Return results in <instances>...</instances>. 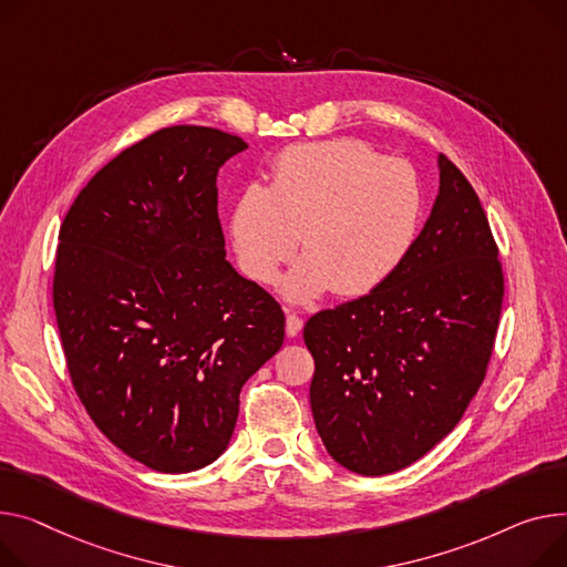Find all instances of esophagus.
<instances>
[{
  "instance_id": "1",
  "label": "esophagus",
  "mask_w": 567,
  "mask_h": 567,
  "mask_svg": "<svg viewBox=\"0 0 567 567\" xmlns=\"http://www.w3.org/2000/svg\"><path fill=\"white\" fill-rule=\"evenodd\" d=\"M285 330H287V337H296L300 330H303V319L296 317V315H287Z\"/></svg>"
}]
</instances>
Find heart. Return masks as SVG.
I'll use <instances>...</instances> for the list:
<instances>
[{"label":"heart","instance_id":"heart-1","mask_svg":"<svg viewBox=\"0 0 567 567\" xmlns=\"http://www.w3.org/2000/svg\"><path fill=\"white\" fill-rule=\"evenodd\" d=\"M422 207L410 164L334 138L285 147L269 186L250 184L237 196L228 230L241 271L261 285L278 280L300 237L306 257L282 291L310 303L330 289L353 298L385 285L417 239Z\"/></svg>","mask_w":567,"mask_h":567}]
</instances>
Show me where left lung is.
I'll use <instances>...</instances> for the list:
<instances>
[{
	"label": "left lung",
	"mask_w": 567,
	"mask_h": 567,
	"mask_svg": "<svg viewBox=\"0 0 567 567\" xmlns=\"http://www.w3.org/2000/svg\"><path fill=\"white\" fill-rule=\"evenodd\" d=\"M437 171L431 216L396 274L303 328L317 431L362 476L399 472L454 431L493 355L499 250L467 177L444 155Z\"/></svg>",
	"instance_id": "8db88e82"
}]
</instances>
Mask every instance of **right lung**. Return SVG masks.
<instances>
[{"label": "right lung", "mask_w": 567, "mask_h": 567, "mask_svg": "<svg viewBox=\"0 0 567 567\" xmlns=\"http://www.w3.org/2000/svg\"><path fill=\"white\" fill-rule=\"evenodd\" d=\"M248 147L175 125L111 159L59 233L54 312L95 426L145 467L184 474L230 444L239 392L285 339L271 293L225 259L218 168Z\"/></svg>", "instance_id": "add662e5"}]
</instances>
